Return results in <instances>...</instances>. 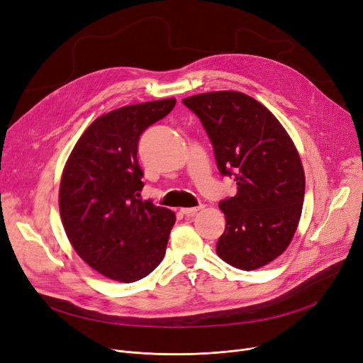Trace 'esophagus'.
<instances>
[{"mask_svg":"<svg viewBox=\"0 0 363 363\" xmlns=\"http://www.w3.org/2000/svg\"><path fill=\"white\" fill-rule=\"evenodd\" d=\"M203 207H204L203 204L196 206V207H184V208H181V212H182V215H196L197 212L201 211Z\"/></svg>","mask_w":363,"mask_h":363,"instance_id":"esophagus-1","label":"esophagus"}]
</instances>
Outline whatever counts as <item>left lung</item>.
<instances>
[{
  "instance_id": "8db88e82",
  "label": "left lung",
  "mask_w": 363,
  "mask_h": 363,
  "mask_svg": "<svg viewBox=\"0 0 363 363\" xmlns=\"http://www.w3.org/2000/svg\"><path fill=\"white\" fill-rule=\"evenodd\" d=\"M182 103L201 121L223 177L237 194L219 203L226 225L218 256L253 271L284 253L297 230L304 172L290 135L263 104L237 91L193 95Z\"/></svg>"
}]
</instances>
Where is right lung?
I'll list each match as a JSON object with an SVG mask.
<instances>
[{"mask_svg": "<svg viewBox=\"0 0 363 363\" xmlns=\"http://www.w3.org/2000/svg\"><path fill=\"white\" fill-rule=\"evenodd\" d=\"M175 99L125 106L95 119L63 169L59 206L74 252L101 275L133 282L163 260L177 218L143 201L137 151L141 133L175 107Z\"/></svg>", "mask_w": 363, "mask_h": 363, "instance_id": "add662e5", "label": "right lung"}]
</instances>
